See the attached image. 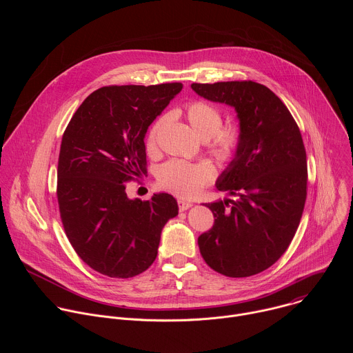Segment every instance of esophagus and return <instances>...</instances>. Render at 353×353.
Masks as SVG:
<instances>
[{"label": "esophagus", "instance_id": "34e87169", "mask_svg": "<svg viewBox=\"0 0 353 353\" xmlns=\"http://www.w3.org/2000/svg\"><path fill=\"white\" fill-rule=\"evenodd\" d=\"M177 204H179V210H180V211H187L188 208L192 207V204L188 203V201H185V199H179Z\"/></svg>", "mask_w": 353, "mask_h": 353}]
</instances>
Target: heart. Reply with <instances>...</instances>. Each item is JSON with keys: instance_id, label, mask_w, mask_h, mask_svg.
<instances>
[{"instance_id": "1", "label": "heart", "mask_w": 353, "mask_h": 353, "mask_svg": "<svg viewBox=\"0 0 353 353\" xmlns=\"http://www.w3.org/2000/svg\"><path fill=\"white\" fill-rule=\"evenodd\" d=\"M184 116L194 132L201 139H210L215 154L221 159H230L240 145L241 128L236 121L222 125L221 110L204 100H194L184 108ZM168 117L161 116L150 125L146 135L148 152H154L161 130ZM215 177L214 168L207 162L188 163L183 161H169L158 173L159 185L179 196L192 198L198 195Z\"/></svg>"}]
</instances>
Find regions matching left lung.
Here are the masks:
<instances>
[{
  "label": "left lung",
  "mask_w": 353,
  "mask_h": 353,
  "mask_svg": "<svg viewBox=\"0 0 353 353\" xmlns=\"http://www.w3.org/2000/svg\"><path fill=\"white\" fill-rule=\"evenodd\" d=\"M211 102L234 108L241 128L236 155L216 181L236 199L205 204L214 226L198 237L205 263L230 278L260 274L289 247L307 195L300 130L282 100L253 81L192 83Z\"/></svg>",
  "instance_id": "left-lung-1"
}]
</instances>
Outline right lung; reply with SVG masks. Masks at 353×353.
Masks as SVG:
<instances>
[{
	"label": "right lung",
	"mask_w": 353,
	"mask_h": 353,
	"mask_svg": "<svg viewBox=\"0 0 353 353\" xmlns=\"http://www.w3.org/2000/svg\"><path fill=\"white\" fill-rule=\"evenodd\" d=\"M180 82L103 86L67 125L59 157L57 198L65 234L81 260L110 278H132L158 256L161 233L179 214L166 192L130 199L128 181L146 173L145 134Z\"/></svg>",
	"instance_id": "1"
}]
</instances>
